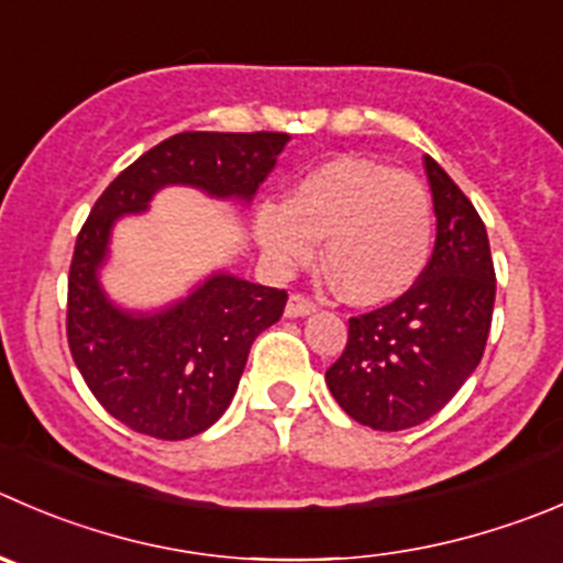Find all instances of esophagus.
Wrapping results in <instances>:
<instances>
[{
	"label": "esophagus",
	"instance_id": "obj_1",
	"mask_svg": "<svg viewBox=\"0 0 563 563\" xmlns=\"http://www.w3.org/2000/svg\"><path fill=\"white\" fill-rule=\"evenodd\" d=\"M316 310V305L310 302L305 294H291L286 302V316L288 319H299V316H310Z\"/></svg>",
	"mask_w": 563,
	"mask_h": 563
}]
</instances>
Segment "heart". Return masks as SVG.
I'll list each match as a JSON object with an SVG mask.
<instances>
[{
  "label": "heart",
  "instance_id": "b5f03b06",
  "mask_svg": "<svg viewBox=\"0 0 563 563\" xmlns=\"http://www.w3.org/2000/svg\"><path fill=\"white\" fill-rule=\"evenodd\" d=\"M255 236L277 266L324 264L354 305L393 302L418 283L432 250V203L423 184L365 156H332L294 184L286 203L269 200Z\"/></svg>",
  "mask_w": 563,
  "mask_h": 563
}]
</instances>
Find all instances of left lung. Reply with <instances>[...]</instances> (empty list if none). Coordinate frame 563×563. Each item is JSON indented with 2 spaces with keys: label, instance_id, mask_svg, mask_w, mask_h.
Listing matches in <instances>:
<instances>
[{
  "label": "left lung",
  "instance_id": "1",
  "mask_svg": "<svg viewBox=\"0 0 563 563\" xmlns=\"http://www.w3.org/2000/svg\"><path fill=\"white\" fill-rule=\"evenodd\" d=\"M423 165L438 217L432 258L407 294L349 319L346 349L324 376L343 412L379 432L440 412L482 363L493 324L487 228L432 156Z\"/></svg>",
  "mask_w": 563,
  "mask_h": 563
}]
</instances>
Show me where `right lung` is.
<instances>
[{
	"instance_id": "add662e5",
	"label": "right lung",
	"mask_w": 563,
	"mask_h": 563,
	"mask_svg": "<svg viewBox=\"0 0 563 563\" xmlns=\"http://www.w3.org/2000/svg\"><path fill=\"white\" fill-rule=\"evenodd\" d=\"M288 140L280 131H184L125 167L81 225L68 275V346L98 404L134 432L187 440L217 423L250 346L280 319L288 294L214 272L154 313L118 308L98 280L114 222L145 211L173 184L250 203Z\"/></svg>"
}]
</instances>
